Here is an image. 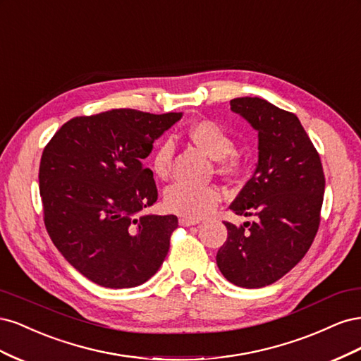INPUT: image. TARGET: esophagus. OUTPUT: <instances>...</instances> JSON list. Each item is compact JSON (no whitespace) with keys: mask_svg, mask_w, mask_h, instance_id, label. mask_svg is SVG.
Listing matches in <instances>:
<instances>
[{"mask_svg":"<svg viewBox=\"0 0 361 361\" xmlns=\"http://www.w3.org/2000/svg\"><path fill=\"white\" fill-rule=\"evenodd\" d=\"M200 220H195V218H190V216H179V224L180 226H194V224H199Z\"/></svg>","mask_w":361,"mask_h":361,"instance_id":"obj_1","label":"esophagus"}]
</instances>
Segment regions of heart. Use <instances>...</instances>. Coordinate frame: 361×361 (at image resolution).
<instances>
[{"label":"heart","mask_w":361,"mask_h":361,"mask_svg":"<svg viewBox=\"0 0 361 361\" xmlns=\"http://www.w3.org/2000/svg\"><path fill=\"white\" fill-rule=\"evenodd\" d=\"M187 137L202 149L206 155L214 158L216 171L226 178H232L243 167V159L233 149L235 143L226 128L215 120L203 118L194 122L187 129ZM174 147L170 140H162L150 157V169L159 179L170 174ZM221 200V191L215 185H190L176 182L164 192L166 209L182 216L202 218L211 214Z\"/></svg>","instance_id":"obj_1"}]
</instances>
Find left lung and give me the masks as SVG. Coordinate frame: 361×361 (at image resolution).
Here are the masks:
<instances>
[{"mask_svg": "<svg viewBox=\"0 0 361 361\" xmlns=\"http://www.w3.org/2000/svg\"><path fill=\"white\" fill-rule=\"evenodd\" d=\"M231 108L259 133L257 169L231 204L255 221L239 227L224 221L227 239L216 265L236 286L264 288L297 265L318 233L324 169L293 113L260 97H236Z\"/></svg>", "mask_w": 361, "mask_h": 361, "instance_id": "1", "label": "left lung"}]
</instances>
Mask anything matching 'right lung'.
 Listing matches in <instances>:
<instances>
[{"mask_svg": "<svg viewBox=\"0 0 361 361\" xmlns=\"http://www.w3.org/2000/svg\"><path fill=\"white\" fill-rule=\"evenodd\" d=\"M182 117L117 108L73 117L43 149L39 190L54 245L96 285H143L162 265L176 215H138L158 199L143 161Z\"/></svg>", "mask_w": 361, "mask_h": 361, "instance_id": "add662e5", "label": "right lung"}]
</instances>
